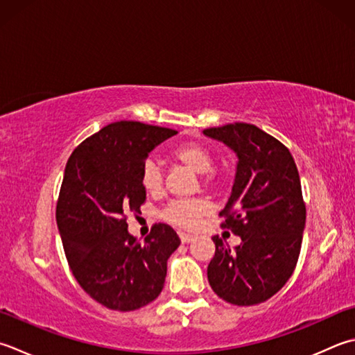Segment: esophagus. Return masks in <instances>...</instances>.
<instances>
[{
    "label": "esophagus",
    "mask_w": 355,
    "mask_h": 355,
    "mask_svg": "<svg viewBox=\"0 0 355 355\" xmlns=\"http://www.w3.org/2000/svg\"><path fill=\"white\" fill-rule=\"evenodd\" d=\"M178 235H180V240H182V243H191V241L196 240V235H192V234L180 232Z\"/></svg>",
    "instance_id": "obj_1"
}]
</instances>
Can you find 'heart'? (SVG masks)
Instances as JSON below:
<instances>
[{
    "label": "heart",
    "instance_id": "heart-1",
    "mask_svg": "<svg viewBox=\"0 0 355 355\" xmlns=\"http://www.w3.org/2000/svg\"><path fill=\"white\" fill-rule=\"evenodd\" d=\"M172 157L198 175L206 173L203 178L206 186L215 182L214 173L211 172L214 168V155L206 146L200 143H186L173 150ZM141 186L148 192H158L162 189L163 171L157 159L149 158L144 162L141 169ZM207 209H209V206L203 200H175L166 206L163 217L173 225L191 227L197 223L201 215L207 212Z\"/></svg>",
    "mask_w": 355,
    "mask_h": 355
}]
</instances>
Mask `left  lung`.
Here are the masks:
<instances>
[{"label": "left lung", "instance_id": "obj_1", "mask_svg": "<svg viewBox=\"0 0 355 355\" xmlns=\"http://www.w3.org/2000/svg\"><path fill=\"white\" fill-rule=\"evenodd\" d=\"M237 157L223 227L241 243L229 248L217 235L207 266L214 293L237 306L266 302L293 275L306 223L300 175L288 148L254 124L203 130Z\"/></svg>", "mask_w": 355, "mask_h": 355}]
</instances>
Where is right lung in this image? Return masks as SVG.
Segmentation results:
<instances>
[{
	"label": "right lung",
	"instance_id": "right-lung-1",
	"mask_svg": "<svg viewBox=\"0 0 355 355\" xmlns=\"http://www.w3.org/2000/svg\"><path fill=\"white\" fill-rule=\"evenodd\" d=\"M177 134L138 121H116L86 138L67 159L57 205L62 246L80 286L109 309L143 308L164 286L178 235L158 223L140 241L129 234L126 214H137L146 200L144 162Z\"/></svg>",
	"mask_w": 355,
	"mask_h": 355
}]
</instances>
